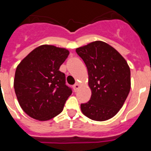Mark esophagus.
I'll use <instances>...</instances> for the list:
<instances>
[{
    "mask_svg": "<svg viewBox=\"0 0 151 151\" xmlns=\"http://www.w3.org/2000/svg\"><path fill=\"white\" fill-rule=\"evenodd\" d=\"M79 88H80V84L79 83H76L75 85H73V90H74V92H77Z\"/></svg>",
    "mask_w": 151,
    "mask_h": 151,
    "instance_id": "esophagus-1",
    "label": "esophagus"
}]
</instances>
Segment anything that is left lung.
<instances>
[{
    "instance_id": "8db88e82",
    "label": "left lung",
    "mask_w": 151,
    "mask_h": 151,
    "mask_svg": "<svg viewBox=\"0 0 151 151\" xmlns=\"http://www.w3.org/2000/svg\"><path fill=\"white\" fill-rule=\"evenodd\" d=\"M88 69L92 96L81 104L83 114L103 122L112 118L124 105L131 88L130 68L124 58L112 46L96 41L76 49Z\"/></svg>"
}]
</instances>
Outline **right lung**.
Returning <instances> with one entry per match:
<instances>
[{
	"instance_id": "1",
	"label": "right lung",
	"mask_w": 151,
	"mask_h": 151,
	"mask_svg": "<svg viewBox=\"0 0 151 151\" xmlns=\"http://www.w3.org/2000/svg\"><path fill=\"white\" fill-rule=\"evenodd\" d=\"M70 54L66 48L42 45L30 52L17 66L14 88L20 106L38 121H48L63 111L72 91L59 70Z\"/></svg>"
}]
</instances>
